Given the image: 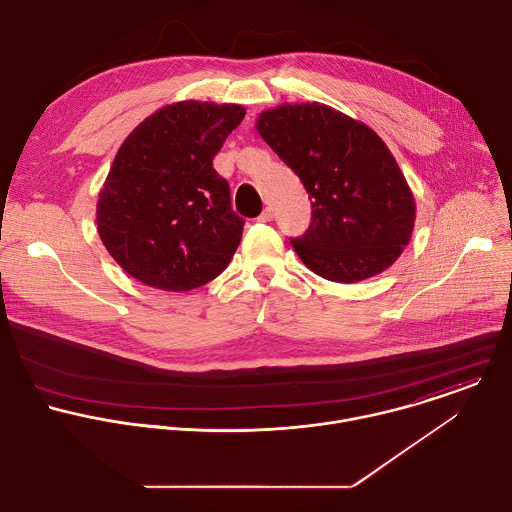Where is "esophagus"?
<instances>
[{
	"label": "esophagus",
	"instance_id": "esophagus-1",
	"mask_svg": "<svg viewBox=\"0 0 512 512\" xmlns=\"http://www.w3.org/2000/svg\"><path fill=\"white\" fill-rule=\"evenodd\" d=\"M259 221H261V223H271V221H273V208H269V206H267V208L261 212Z\"/></svg>",
	"mask_w": 512,
	"mask_h": 512
}]
</instances>
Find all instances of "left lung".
Returning <instances> with one entry per match:
<instances>
[{
    "label": "left lung",
    "mask_w": 512,
    "mask_h": 512,
    "mask_svg": "<svg viewBox=\"0 0 512 512\" xmlns=\"http://www.w3.org/2000/svg\"><path fill=\"white\" fill-rule=\"evenodd\" d=\"M257 133L302 180L312 225L291 247L316 275L356 283L389 269L415 227V198L387 143L324 103H285Z\"/></svg>",
    "instance_id": "obj_1"
}]
</instances>
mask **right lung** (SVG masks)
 Instances as JSON below:
<instances>
[{
  "mask_svg": "<svg viewBox=\"0 0 512 512\" xmlns=\"http://www.w3.org/2000/svg\"><path fill=\"white\" fill-rule=\"evenodd\" d=\"M243 117L237 103L178 101L125 137L97 200L99 237L125 273L190 291L227 269L245 223L212 160Z\"/></svg>",
  "mask_w": 512,
  "mask_h": 512,
  "instance_id": "add662e5",
  "label": "right lung"
}]
</instances>
